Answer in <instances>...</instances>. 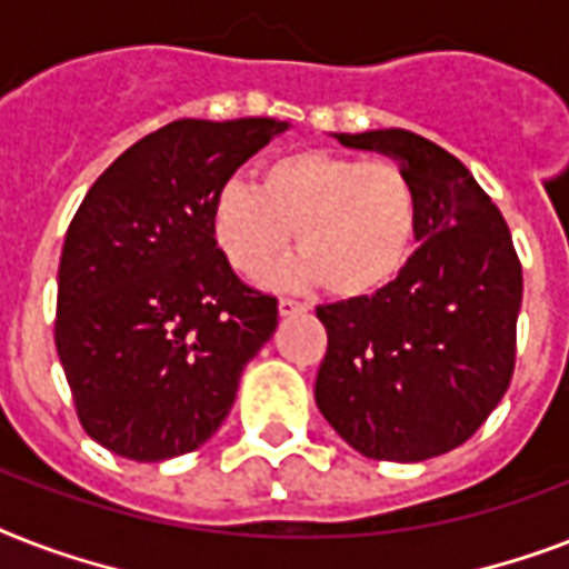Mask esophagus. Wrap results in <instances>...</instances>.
Returning a JSON list of instances; mask_svg holds the SVG:
<instances>
[{"mask_svg":"<svg viewBox=\"0 0 569 569\" xmlns=\"http://www.w3.org/2000/svg\"><path fill=\"white\" fill-rule=\"evenodd\" d=\"M277 312H280L283 319H289V316H301V312H307V303L292 301V298H280V301H277Z\"/></svg>","mask_w":569,"mask_h":569,"instance_id":"esophagus-1","label":"esophagus"}]
</instances>
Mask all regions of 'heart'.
Listing matches in <instances>:
<instances>
[{
  "instance_id": "obj_1",
  "label": "heart",
  "mask_w": 569,
  "mask_h": 569,
  "mask_svg": "<svg viewBox=\"0 0 569 569\" xmlns=\"http://www.w3.org/2000/svg\"><path fill=\"white\" fill-rule=\"evenodd\" d=\"M419 191L396 162L328 150L286 153L262 182H223L212 200V230L236 271L262 274L289 241L303 250L268 283L307 289L328 283L337 298L387 289L416 248Z\"/></svg>"
}]
</instances>
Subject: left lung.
<instances>
[{
    "label": "left lung",
    "mask_w": 569,
    "mask_h": 569,
    "mask_svg": "<svg viewBox=\"0 0 569 569\" xmlns=\"http://www.w3.org/2000/svg\"><path fill=\"white\" fill-rule=\"evenodd\" d=\"M330 136L389 156L422 212L419 248L387 289L316 310L328 328L316 405L366 458H437L467 442L511 383L520 259L502 212L442 147L407 129Z\"/></svg>",
    "instance_id": "obj_1"
}]
</instances>
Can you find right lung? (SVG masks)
<instances>
[{
  "instance_id": "obj_1",
  "label": "right lung",
  "mask_w": 569,
  "mask_h": 569,
  "mask_svg": "<svg viewBox=\"0 0 569 569\" xmlns=\"http://www.w3.org/2000/svg\"><path fill=\"white\" fill-rule=\"evenodd\" d=\"M289 123L173 120L120 153L84 194L58 266L56 348L91 440L159 463L230 413L277 301L232 274L212 200Z\"/></svg>"
}]
</instances>
